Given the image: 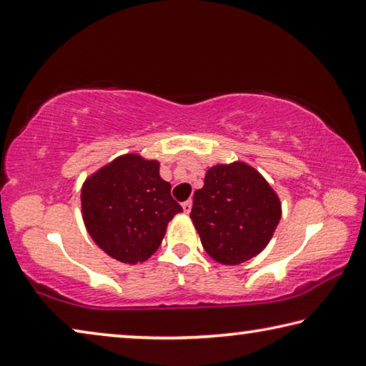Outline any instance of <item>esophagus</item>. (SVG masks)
I'll list each match as a JSON object with an SVG mask.
<instances>
[{
	"instance_id": "34e87169",
	"label": "esophagus",
	"mask_w": 366,
	"mask_h": 366,
	"mask_svg": "<svg viewBox=\"0 0 366 366\" xmlns=\"http://www.w3.org/2000/svg\"><path fill=\"white\" fill-rule=\"evenodd\" d=\"M182 209H184V213H190V209H192V200L184 202V203H182Z\"/></svg>"
}]
</instances>
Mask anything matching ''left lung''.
I'll list each match as a JSON object with an SVG mask.
<instances>
[{
	"label": "left lung",
	"instance_id": "left-lung-1",
	"mask_svg": "<svg viewBox=\"0 0 366 366\" xmlns=\"http://www.w3.org/2000/svg\"><path fill=\"white\" fill-rule=\"evenodd\" d=\"M190 218L209 257L239 264L269 244L281 219V202L255 168L234 161L207 171Z\"/></svg>",
	"mask_w": 366,
	"mask_h": 366
}]
</instances>
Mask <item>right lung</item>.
Returning a JSON list of instances; mask_svg holds the SVG:
<instances>
[{"label":"right lung","mask_w":366,"mask_h":366,"mask_svg":"<svg viewBox=\"0 0 366 366\" xmlns=\"http://www.w3.org/2000/svg\"><path fill=\"white\" fill-rule=\"evenodd\" d=\"M82 218L94 242L111 258L135 264L158 250L168 222L182 208L159 161L137 153L117 157L94 172L80 192Z\"/></svg>","instance_id":"1"}]
</instances>
